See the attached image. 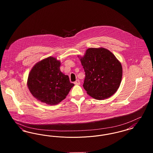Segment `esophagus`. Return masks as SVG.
<instances>
[{"label":"esophagus","instance_id":"1","mask_svg":"<svg viewBox=\"0 0 153 153\" xmlns=\"http://www.w3.org/2000/svg\"><path fill=\"white\" fill-rule=\"evenodd\" d=\"M74 84H76V85H80V81L79 80H77L75 82H74Z\"/></svg>","mask_w":153,"mask_h":153}]
</instances>
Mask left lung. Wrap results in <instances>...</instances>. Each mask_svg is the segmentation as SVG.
I'll return each mask as SVG.
<instances>
[{"label":"left lung","instance_id":"1","mask_svg":"<svg viewBox=\"0 0 153 153\" xmlns=\"http://www.w3.org/2000/svg\"><path fill=\"white\" fill-rule=\"evenodd\" d=\"M80 61L85 72L83 87L88 95L97 100H104L117 92L123 71L114 54L103 48H91Z\"/></svg>","mask_w":153,"mask_h":153}]
</instances>
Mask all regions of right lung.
Listing matches in <instances>:
<instances>
[{
	"label": "right lung",
	"instance_id": "obj_1",
	"mask_svg": "<svg viewBox=\"0 0 153 153\" xmlns=\"http://www.w3.org/2000/svg\"><path fill=\"white\" fill-rule=\"evenodd\" d=\"M61 62L53 57L45 58L31 69L27 79L30 92L36 99L56 105L65 99L74 86L68 76L60 71Z\"/></svg>",
	"mask_w": 153,
	"mask_h": 153
}]
</instances>
